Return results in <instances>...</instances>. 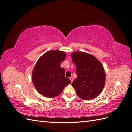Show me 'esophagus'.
I'll use <instances>...</instances> for the list:
<instances>
[{
  "label": "esophagus",
  "mask_w": 132,
  "mask_h": 132,
  "mask_svg": "<svg viewBox=\"0 0 132 132\" xmlns=\"http://www.w3.org/2000/svg\"><path fill=\"white\" fill-rule=\"evenodd\" d=\"M69 79H70V80L71 82H72L73 81V77H70Z\"/></svg>",
  "instance_id": "obj_1"
}]
</instances>
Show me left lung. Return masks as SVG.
I'll return each instance as SVG.
<instances>
[{
  "label": "left lung",
  "mask_w": 132,
  "mask_h": 132,
  "mask_svg": "<svg viewBox=\"0 0 132 132\" xmlns=\"http://www.w3.org/2000/svg\"><path fill=\"white\" fill-rule=\"evenodd\" d=\"M71 55L77 74L71 85L77 95L86 100L97 97L104 87L106 80L102 64L94 55L84 52H74Z\"/></svg>",
  "instance_id": "8db88e82"
}]
</instances>
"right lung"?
I'll return each mask as SVG.
<instances>
[{"instance_id":"right-lung-1","label":"right lung","mask_w":132,"mask_h":132,"mask_svg":"<svg viewBox=\"0 0 132 132\" xmlns=\"http://www.w3.org/2000/svg\"><path fill=\"white\" fill-rule=\"evenodd\" d=\"M66 53L51 50L38 59L32 71L33 84L38 93L46 97H55L71 83L65 77V69L61 67Z\"/></svg>"}]
</instances>
